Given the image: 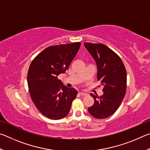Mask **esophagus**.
Listing matches in <instances>:
<instances>
[{"instance_id":"1","label":"esophagus","mask_w":150,"mask_h":150,"mask_svg":"<svg viewBox=\"0 0 150 150\" xmlns=\"http://www.w3.org/2000/svg\"><path fill=\"white\" fill-rule=\"evenodd\" d=\"M79 94L82 96H87V93H83V92H79Z\"/></svg>"}]
</instances>
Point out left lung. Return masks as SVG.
<instances>
[{"label": "left lung", "mask_w": 150, "mask_h": 150, "mask_svg": "<svg viewBox=\"0 0 150 150\" xmlns=\"http://www.w3.org/2000/svg\"><path fill=\"white\" fill-rule=\"evenodd\" d=\"M97 66V79L103 85V95L90 94L95 103L88 108L93 117L106 118L120 106L126 91L127 74L125 66L115 52L103 44L84 43Z\"/></svg>", "instance_id": "1"}]
</instances>
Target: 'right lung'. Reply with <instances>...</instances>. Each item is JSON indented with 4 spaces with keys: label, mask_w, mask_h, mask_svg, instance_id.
<instances>
[{
    "label": "right lung",
    "mask_w": 150,
    "mask_h": 150,
    "mask_svg": "<svg viewBox=\"0 0 150 150\" xmlns=\"http://www.w3.org/2000/svg\"><path fill=\"white\" fill-rule=\"evenodd\" d=\"M80 45L75 42L48 47L30 65L27 79L30 96L38 110L52 120L65 117L77 95V90L63 85L57 76L68 70Z\"/></svg>",
    "instance_id": "obj_1"
}]
</instances>
